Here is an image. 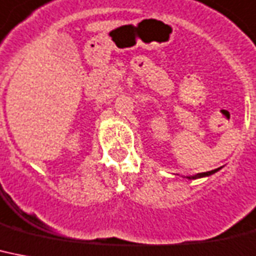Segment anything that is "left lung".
<instances>
[{
  "label": "left lung",
  "mask_w": 256,
  "mask_h": 256,
  "mask_svg": "<svg viewBox=\"0 0 256 256\" xmlns=\"http://www.w3.org/2000/svg\"><path fill=\"white\" fill-rule=\"evenodd\" d=\"M218 170H221V168H217V170H212V171H208V172H201V174H197L194 176H189L188 178H205V176H210L213 175L214 172H217Z\"/></svg>",
  "instance_id": "8db88e82"
}]
</instances>
